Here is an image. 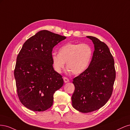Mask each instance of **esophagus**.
Here are the masks:
<instances>
[{
    "label": "esophagus",
    "mask_w": 130,
    "mask_h": 130,
    "mask_svg": "<svg viewBox=\"0 0 130 130\" xmlns=\"http://www.w3.org/2000/svg\"><path fill=\"white\" fill-rule=\"evenodd\" d=\"M63 80H64V82H65V83H67V82H69V80L68 79V78H67V77H64L63 78Z\"/></svg>",
    "instance_id": "esophagus-1"
}]
</instances>
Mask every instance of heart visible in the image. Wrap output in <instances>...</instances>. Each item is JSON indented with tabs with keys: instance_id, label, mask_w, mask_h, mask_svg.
Masks as SVG:
<instances>
[{
	"instance_id": "1",
	"label": "heart",
	"mask_w": 130,
	"mask_h": 130,
	"mask_svg": "<svg viewBox=\"0 0 130 130\" xmlns=\"http://www.w3.org/2000/svg\"><path fill=\"white\" fill-rule=\"evenodd\" d=\"M92 54V49L87 44L67 43L60 48L58 54H52L54 68L57 73H60L66 62L67 66L73 74H80L88 68Z\"/></svg>"
}]
</instances>
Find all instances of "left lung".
<instances>
[{"label":"left lung","mask_w":130,"mask_h":130,"mask_svg":"<svg viewBox=\"0 0 130 130\" xmlns=\"http://www.w3.org/2000/svg\"><path fill=\"white\" fill-rule=\"evenodd\" d=\"M87 37L94 45L92 61L73 81L72 105L82 113L96 111L106 104L111 96L116 78L115 61L107 45L95 37Z\"/></svg>","instance_id":"8db88e82"}]
</instances>
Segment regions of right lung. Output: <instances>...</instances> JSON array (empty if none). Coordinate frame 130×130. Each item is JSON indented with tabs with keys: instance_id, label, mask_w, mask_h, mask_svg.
<instances>
[{
	"instance_id": "obj_1",
	"label": "right lung",
	"mask_w": 130,
	"mask_h": 130,
	"mask_svg": "<svg viewBox=\"0 0 130 130\" xmlns=\"http://www.w3.org/2000/svg\"><path fill=\"white\" fill-rule=\"evenodd\" d=\"M65 36L41 30L23 44L15 63L14 76L19 100L34 111L52 107L54 94L62 87L63 80L55 72L52 60L54 47Z\"/></svg>"
}]
</instances>
